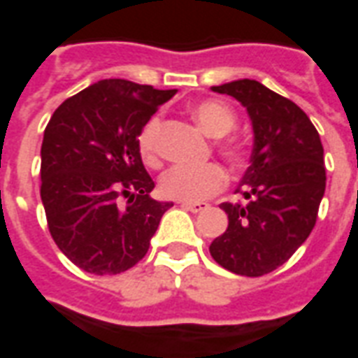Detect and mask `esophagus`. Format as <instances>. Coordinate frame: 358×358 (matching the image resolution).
<instances>
[{
    "label": "esophagus",
    "instance_id": "34e87169",
    "mask_svg": "<svg viewBox=\"0 0 358 358\" xmlns=\"http://www.w3.org/2000/svg\"><path fill=\"white\" fill-rule=\"evenodd\" d=\"M184 209L187 210H192V213H203V210H207L209 209V205L207 203H201V201H197V203H187V201H182L180 203Z\"/></svg>",
    "mask_w": 358,
    "mask_h": 358
}]
</instances>
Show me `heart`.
I'll return each instance as SVG.
<instances>
[{
    "instance_id": "b5f03b06",
    "label": "heart",
    "mask_w": 358,
    "mask_h": 358,
    "mask_svg": "<svg viewBox=\"0 0 358 358\" xmlns=\"http://www.w3.org/2000/svg\"><path fill=\"white\" fill-rule=\"evenodd\" d=\"M192 117L213 138H224L236 128V113L230 105L217 99H205L192 107ZM161 128V117L155 115L143 124L138 134V153L148 166L159 164L157 136ZM220 153L228 163L238 164L243 157L236 143H222ZM226 187V172L218 164L205 166H172L159 180V189L164 197L174 201L197 203L209 199Z\"/></svg>"
}]
</instances>
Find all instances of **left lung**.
<instances>
[{"mask_svg":"<svg viewBox=\"0 0 358 358\" xmlns=\"http://www.w3.org/2000/svg\"><path fill=\"white\" fill-rule=\"evenodd\" d=\"M236 97L253 122V153L240 187L245 203H222L228 228L210 255L240 276H263L289 259L313 232L326 189L324 148L315 124L292 99L261 82L213 86Z\"/></svg>","mask_w":358,"mask_h":358,"instance_id":"1","label":"left lung"}]
</instances>
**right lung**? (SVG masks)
<instances>
[{
	"label": "right lung",
	"instance_id": "add662e5",
	"mask_svg": "<svg viewBox=\"0 0 358 358\" xmlns=\"http://www.w3.org/2000/svg\"><path fill=\"white\" fill-rule=\"evenodd\" d=\"M176 90L110 78L59 105L42 141V195L57 248L90 274H120L145 257L172 203L151 199L155 182L138 134Z\"/></svg>",
	"mask_w": 358,
	"mask_h": 358
}]
</instances>
